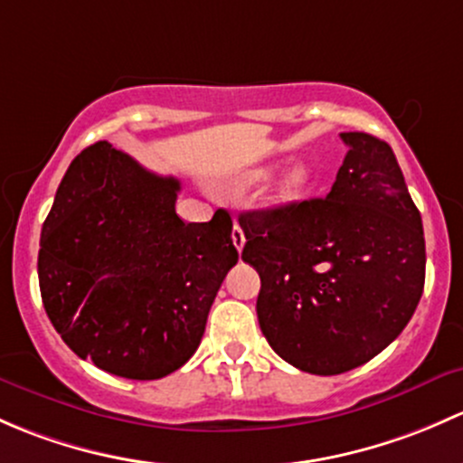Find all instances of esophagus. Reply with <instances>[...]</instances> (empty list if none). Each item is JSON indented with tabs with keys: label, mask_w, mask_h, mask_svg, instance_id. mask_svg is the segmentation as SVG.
Here are the masks:
<instances>
[{
	"label": "esophagus",
	"mask_w": 463,
	"mask_h": 463,
	"mask_svg": "<svg viewBox=\"0 0 463 463\" xmlns=\"http://www.w3.org/2000/svg\"><path fill=\"white\" fill-rule=\"evenodd\" d=\"M232 242H233V247H236L238 251H242V247H245V232H242V227L238 225V222H233Z\"/></svg>",
	"instance_id": "esophagus-1"
}]
</instances>
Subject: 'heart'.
Wrapping results in <instances>:
<instances>
[{
  "label": "heart",
  "instance_id": "obj_1",
  "mask_svg": "<svg viewBox=\"0 0 463 463\" xmlns=\"http://www.w3.org/2000/svg\"><path fill=\"white\" fill-rule=\"evenodd\" d=\"M269 175V166H256V169H250L247 174H242L241 184H256L263 183V180ZM312 166L303 160H294L289 162L288 169L283 171L279 180V187H276V196L280 200H289L297 198L298 194L305 192L312 183Z\"/></svg>",
  "mask_w": 463,
  "mask_h": 463
}]
</instances>
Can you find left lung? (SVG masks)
<instances>
[{"label":"left lung","mask_w":463,"mask_h":463,"mask_svg":"<svg viewBox=\"0 0 463 463\" xmlns=\"http://www.w3.org/2000/svg\"><path fill=\"white\" fill-rule=\"evenodd\" d=\"M347 154L326 198L242 212V260L271 350L309 374H341L390 345L426 280L421 213L388 142L341 133Z\"/></svg>","instance_id":"left-lung-1"}]
</instances>
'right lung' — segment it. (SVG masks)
Here are the masks:
<instances>
[{
  "label": "right lung",
  "mask_w": 463,
  "mask_h": 463,
  "mask_svg": "<svg viewBox=\"0 0 463 463\" xmlns=\"http://www.w3.org/2000/svg\"><path fill=\"white\" fill-rule=\"evenodd\" d=\"M178 192L107 140L57 187L37 259L42 301L61 341L104 373L151 381L183 368L238 263L230 213L184 222Z\"/></svg>",
  "instance_id": "obj_1"
}]
</instances>
